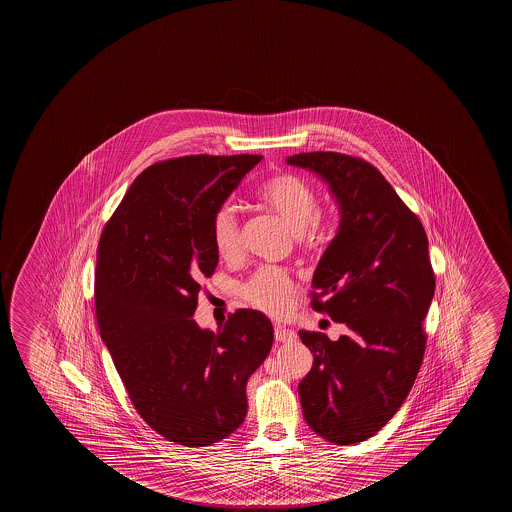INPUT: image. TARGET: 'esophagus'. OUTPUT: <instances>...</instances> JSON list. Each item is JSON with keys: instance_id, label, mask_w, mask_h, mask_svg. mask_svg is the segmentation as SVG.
<instances>
[{"instance_id": "obj_1", "label": "esophagus", "mask_w": 512, "mask_h": 512, "mask_svg": "<svg viewBox=\"0 0 512 512\" xmlns=\"http://www.w3.org/2000/svg\"><path fill=\"white\" fill-rule=\"evenodd\" d=\"M275 339L278 343H291L296 339V332L291 328L282 327V325H275Z\"/></svg>"}]
</instances>
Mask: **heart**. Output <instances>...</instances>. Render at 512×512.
Masks as SVG:
<instances>
[{"label": "heart", "mask_w": 512, "mask_h": 512, "mask_svg": "<svg viewBox=\"0 0 512 512\" xmlns=\"http://www.w3.org/2000/svg\"><path fill=\"white\" fill-rule=\"evenodd\" d=\"M260 202L284 221L294 235H302L318 221V196L300 176L291 173L269 178L260 187ZM210 239L221 259L239 252V219L232 205H221L210 219ZM293 280L277 268H262L241 287L244 300L271 316H282L291 305Z\"/></svg>", "instance_id": "obj_1"}]
</instances>
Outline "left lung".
<instances>
[{"label": "left lung", "mask_w": 512, "mask_h": 512, "mask_svg": "<svg viewBox=\"0 0 512 512\" xmlns=\"http://www.w3.org/2000/svg\"><path fill=\"white\" fill-rule=\"evenodd\" d=\"M327 182L341 221L312 278V309L348 327L300 332L314 364L298 386L303 418L328 443L375 436L402 407L423 361L436 291L418 216L369 162L334 151L287 157Z\"/></svg>", "instance_id": "8db88e82"}]
</instances>
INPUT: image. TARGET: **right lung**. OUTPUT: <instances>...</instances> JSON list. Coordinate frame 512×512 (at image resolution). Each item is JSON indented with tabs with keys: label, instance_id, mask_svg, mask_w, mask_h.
<instances>
[{
	"label": "right lung",
	"instance_id": "add662e5",
	"mask_svg": "<svg viewBox=\"0 0 512 512\" xmlns=\"http://www.w3.org/2000/svg\"><path fill=\"white\" fill-rule=\"evenodd\" d=\"M262 155H193L144 169L101 232L96 319L135 411L160 436L209 446L241 427L246 384L266 361L262 312L230 314L218 332L193 319L219 255L210 219Z\"/></svg>",
	"mask_w": 512,
	"mask_h": 512
}]
</instances>
